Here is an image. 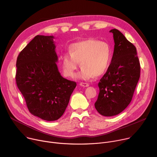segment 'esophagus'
<instances>
[{
	"instance_id": "1",
	"label": "esophagus",
	"mask_w": 157,
	"mask_h": 157,
	"mask_svg": "<svg viewBox=\"0 0 157 157\" xmlns=\"http://www.w3.org/2000/svg\"><path fill=\"white\" fill-rule=\"evenodd\" d=\"M79 85H80V86H83V87H87V86H89V85H88V83H83V82H82V83H80Z\"/></svg>"
}]
</instances>
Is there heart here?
Returning a JSON list of instances; mask_svg holds the SVG:
<instances>
[{
  "mask_svg": "<svg viewBox=\"0 0 157 157\" xmlns=\"http://www.w3.org/2000/svg\"><path fill=\"white\" fill-rule=\"evenodd\" d=\"M69 53H64L61 58L63 75L72 78L78 68V63L82 67L76 78L89 79L100 76L108 69L111 59L112 50L105 42L95 39H88L69 46Z\"/></svg>",
  "mask_w": 157,
  "mask_h": 157,
  "instance_id": "heart-1",
  "label": "heart"
}]
</instances>
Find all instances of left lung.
<instances>
[{
  "instance_id": "8db88e82",
  "label": "left lung",
  "mask_w": 157,
  "mask_h": 157,
  "mask_svg": "<svg viewBox=\"0 0 157 157\" xmlns=\"http://www.w3.org/2000/svg\"><path fill=\"white\" fill-rule=\"evenodd\" d=\"M113 34L114 52L109 67L98 83L99 94L95 108L102 116L120 114L130 103L140 78L136 48L118 30Z\"/></svg>"
}]
</instances>
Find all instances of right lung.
I'll return each mask as SVG.
<instances>
[{"label":"right lung","instance_id":"right-lung-1","mask_svg":"<svg viewBox=\"0 0 157 157\" xmlns=\"http://www.w3.org/2000/svg\"><path fill=\"white\" fill-rule=\"evenodd\" d=\"M52 36H36L20 53L16 82L31 114L46 121L59 119L76 83L63 78L56 62Z\"/></svg>","mask_w":157,"mask_h":157}]
</instances>
